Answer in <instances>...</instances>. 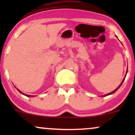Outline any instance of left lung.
<instances>
[{"label": "left lung", "mask_w": 135, "mask_h": 135, "mask_svg": "<svg viewBox=\"0 0 135 135\" xmlns=\"http://www.w3.org/2000/svg\"><path fill=\"white\" fill-rule=\"evenodd\" d=\"M127 72H128V71H127ZM126 74H127V73H126ZM126 75H125L124 78V79H123V80H122V83H120V85H119V87H118V88H116V89H115V90H114V91H112V92L110 93H108V94H105V95H104V96H103V97H106V96L110 95V94H113V93H115V92H116V91H117V90H118V89H119V88H120V86H121V85L122 84V83H123V82H124V79H125V77H126Z\"/></svg>", "instance_id": "8db88e82"}]
</instances>
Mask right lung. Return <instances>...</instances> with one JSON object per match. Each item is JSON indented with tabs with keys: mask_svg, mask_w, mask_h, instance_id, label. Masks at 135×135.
<instances>
[{
	"mask_svg": "<svg viewBox=\"0 0 135 135\" xmlns=\"http://www.w3.org/2000/svg\"><path fill=\"white\" fill-rule=\"evenodd\" d=\"M18 91H19V92L20 93H21V94H24V95H25V96H27V97H34V96H31V95H28V94H23V93H21V91H20L19 89H18Z\"/></svg>",
	"mask_w": 135,
	"mask_h": 135,
	"instance_id": "add662e5",
	"label": "right lung"
}]
</instances>
